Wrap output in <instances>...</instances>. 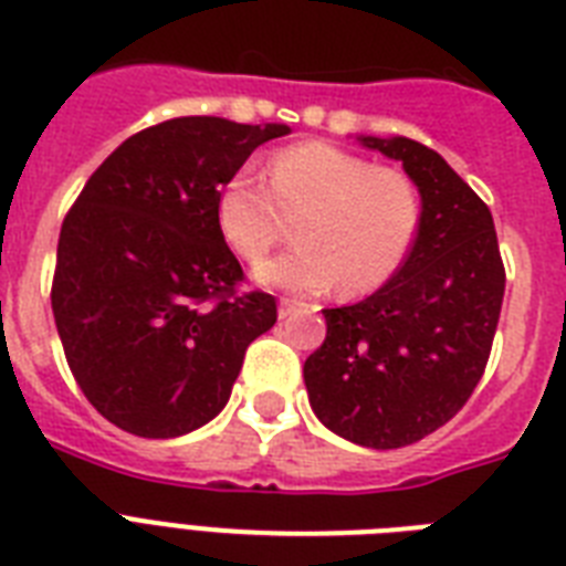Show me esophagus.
I'll use <instances>...</instances> for the list:
<instances>
[{
	"label": "esophagus",
	"instance_id": "esophagus-1",
	"mask_svg": "<svg viewBox=\"0 0 566 566\" xmlns=\"http://www.w3.org/2000/svg\"><path fill=\"white\" fill-rule=\"evenodd\" d=\"M298 307H302V302H298V298H287V296H282L279 298V316H291L293 311H298Z\"/></svg>",
	"mask_w": 566,
	"mask_h": 566
}]
</instances>
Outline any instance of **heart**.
Wrapping results in <instances>:
<instances>
[{"label": "heart", "instance_id": "heart-1", "mask_svg": "<svg viewBox=\"0 0 566 566\" xmlns=\"http://www.w3.org/2000/svg\"><path fill=\"white\" fill-rule=\"evenodd\" d=\"M298 243L259 264L264 284L298 293L337 287L363 296L387 284L410 255L421 227V197L410 174L371 165L328 142L275 150L264 182L241 171L214 200V218L243 261L264 259L296 218Z\"/></svg>", "mask_w": 566, "mask_h": 566}]
</instances>
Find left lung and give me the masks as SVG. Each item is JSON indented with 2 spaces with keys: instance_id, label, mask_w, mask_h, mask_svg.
Here are the masks:
<instances>
[{
  "instance_id": "left-lung-1",
  "label": "left lung",
  "mask_w": 566,
  "mask_h": 566,
  "mask_svg": "<svg viewBox=\"0 0 566 566\" xmlns=\"http://www.w3.org/2000/svg\"><path fill=\"white\" fill-rule=\"evenodd\" d=\"M421 191V227L401 270L357 305L325 307L305 387L328 430L392 450L433 433L480 384L497 331L506 268L489 206L416 139H363Z\"/></svg>"
}]
</instances>
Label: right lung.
<instances>
[{
    "instance_id": "right-lung-1",
    "label": "right lung",
    "mask_w": 566,
    "mask_h": 566,
    "mask_svg": "<svg viewBox=\"0 0 566 566\" xmlns=\"http://www.w3.org/2000/svg\"><path fill=\"white\" fill-rule=\"evenodd\" d=\"M284 124L186 116L122 142L63 218L52 311L86 401L142 439L218 416L275 296L241 291L214 218L220 186Z\"/></svg>"
}]
</instances>
